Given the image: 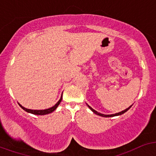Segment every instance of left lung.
I'll return each instance as SVG.
<instances>
[{
    "mask_svg": "<svg viewBox=\"0 0 156 156\" xmlns=\"http://www.w3.org/2000/svg\"><path fill=\"white\" fill-rule=\"evenodd\" d=\"M87 106H88V107H89V108H90V109L91 110L92 112H93L94 113V114H96V115H100V116H102V117H113V116H117V115H122V114L125 113V112H126V111H128V110H129V108H131V106H132V105H130V106H129V107H128L127 108H126V109H125V110H123V111H121V112H118V113H115V114H111V115H105V114L100 113V112H97V111H96V110H94V108H92L91 107H90V105H87Z\"/></svg>",
    "mask_w": 156,
    "mask_h": 156,
    "instance_id": "obj_1",
    "label": "left lung"
}]
</instances>
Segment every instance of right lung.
I'll return each instance as SVG.
<instances>
[{
	"mask_svg": "<svg viewBox=\"0 0 156 156\" xmlns=\"http://www.w3.org/2000/svg\"><path fill=\"white\" fill-rule=\"evenodd\" d=\"M62 96L61 98H60V99H59V101H58L57 103H56L55 105L54 106H52V107H51V108H47V109H41V110H34V109H29V108H25V107H23L22 105H20L19 103V106L21 107L22 108H23V110H25L26 112H29V113H31V114H34V115H47V114H49V113H51L52 112H54L55 110L57 108L58 106L59 105V104L61 103L62 101Z\"/></svg>",
	"mask_w": 156,
	"mask_h": 156,
	"instance_id": "right-lung-1",
	"label": "right lung"
}]
</instances>
